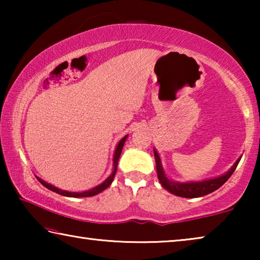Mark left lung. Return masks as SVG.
Masks as SVG:
<instances>
[{
  "label": "left lung",
  "mask_w": 260,
  "mask_h": 260,
  "mask_svg": "<svg viewBox=\"0 0 260 260\" xmlns=\"http://www.w3.org/2000/svg\"><path fill=\"white\" fill-rule=\"evenodd\" d=\"M155 152V159H156V169H157V175L158 179H159V182L161 183V186L164 187L166 190H169L170 192L174 193V195L180 196V197H186V199H195V197H202L204 195H208L210 192H213L214 190H217L220 187L225 183L228 179L231 178V175L234 172L236 166L239 165L240 159L236 160V162L233 165L232 169L228 171L226 174L221 175L219 178H214L211 180H204V181H200V182H187V183H180V182H174L171 181L166 178V175L162 171V167L160 164V158L158 156V153L156 150H153Z\"/></svg>",
  "instance_id": "1"
}]
</instances>
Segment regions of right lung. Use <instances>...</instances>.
<instances>
[{"label":"right lung","mask_w":260,"mask_h":260,"mask_svg":"<svg viewBox=\"0 0 260 260\" xmlns=\"http://www.w3.org/2000/svg\"><path fill=\"white\" fill-rule=\"evenodd\" d=\"M126 138H127V135L125 136V138H122V139L120 140V142L118 143V146H117L116 152H114V158H113V171H112L111 175H110V177H109L107 180H105V181H104L103 183H101L100 186L95 187V188H93V189H90V190L82 191V192H71V191H67V190H61V189H58V188H56V187H54V186H51V184L45 182V181H43V180L39 179V178H38V180H39V181H40L46 188L50 189V190L55 191V192H57V193H59V195H63V196H68V197H90V196L98 195V193H100L101 191H103L104 189H107V188L110 186V184H111L112 180H113V178H114V175H116L118 160H119L120 153H121V150H122V147H124V143H125V141H126Z\"/></svg>","instance_id":"obj_1"}]
</instances>
